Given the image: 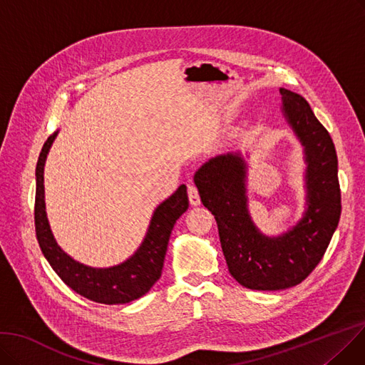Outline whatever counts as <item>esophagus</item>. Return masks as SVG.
I'll use <instances>...</instances> for the list:
<instances>
[{
	"label": "esophagus",
	"instance_id": "esophagus-1",
	"mask_svg": "<svg viewBox=\"0 0 365 365\" xmlns=\"http://www.w3.org/2000/svg\"><path fill=\"white\" fill-rule=\"evenodd\" d=\"M188 200H190V205H195V207L200 203V196L195 185H188Z\"/></svg>",
	"mask_w": 365,
	"mask_h": 365
}]
</instances>
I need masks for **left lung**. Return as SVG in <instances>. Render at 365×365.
Returning a JSON list of instances; mask_svg holds the SVG:
<instances>
[{
  "label": "left lung",
  "mask_w": 365,
  "mask_h": 365,
  "mask_svg": "<svg viewBox=\"0 0 365 365\" xmlns=\"http://www.w3.org/2000/svg\"><path fill=\"white\" fill-rule=\"evenodd\" d=\"M282 112L304 147L305 208L287 232L267 237L247 210V163L240 153L217 155L195 173L203 207L218 226L229 272L255 290H280L299 284L322 260L339 226L341 195L339 162L328 130L319 123L302 96L280 88Z\"/></svg>",
  "instance_id": "left-lung-1"
}]
</instances>
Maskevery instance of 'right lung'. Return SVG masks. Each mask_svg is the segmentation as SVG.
I'll return each instance as SVG.
<instances>
[{"mask_svg": "<svg viewBox=\"0 0 365 365\" xmlns=\"http://www.w3.org/2000/svg\"><path fill=\"white\" fill-rule=\"evenodd\" d=\"M56 135L58 132L49 136L43 145L36 168L34 222L43 256L70 289L94 302L125 304L143 297L162 275L173 225L188 208L187 187L184 184L180 185L177 192L155 208L147 235L133 256L123 264L109 268L86 267L70 257L56 244L46 217L43 172Z\"/></svg>", "mask_w": 365, "mask_h": 365, "instance_id": "right-lung-1", "label": "right lung"}]
</instances>
